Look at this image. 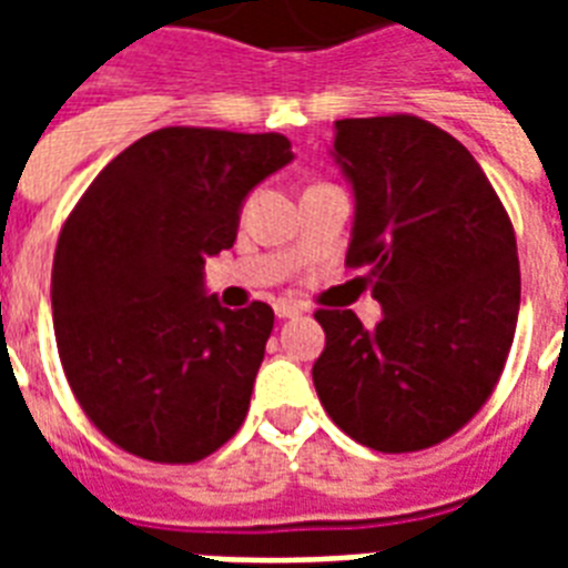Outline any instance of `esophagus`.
<instances>
[{"instance_id":"esophagus-1","label":"esophagus","mask_w":568,"mask_h":568,"mask_svg":"<svg viewBox=\"0 0 568 568\" xmlns=\"http://www.w3.org/2000/svg\"><path fill=\"white\" fill-rule=\"evenodd\" d=\"M274 312H276V318H297L303 312V306H297V303L292 301H276L274 303Z\"/></svg>"}]
</instances>
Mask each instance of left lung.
Wrapping results in <instances>:
<instances>
[{
  "instance_id": "8db88e82",
  "label": "left lung",
  "mask_w": 568,
  "mask_h": 568,
  "mask_svg": "<svg viewBox=\"0 0 568 568\" xmlns=\"http://www.w3.org/2000/svg\"><path fill=\"white\" fill-rule=\"evenodd\" d=\"M354 191L347 265H368L383 318L318 310L312 383L342 430L383 454L430 448L493 395L519 318L516 232L457 138L422 118L336 120Z\"/></svg>"
}]
</instances>
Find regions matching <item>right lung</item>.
<instances>
[{"label":"right lung","instance_id":"obj_1","mask_svg":"<svg viewBox=\"0 0 568 568\" xmlns=\"http://www.w3.org/2000/svg\"><path fill=\"white\" fill-rule=\"evenodd\" d=\"M288 138L168 126L111 159L67 217L52 327L84 415L135 457L196 463L244 422L274 310H226L205 258L241 205L292 162Z\"/></svg>","mask_w":568,"mask_h":568}]
</instances>
